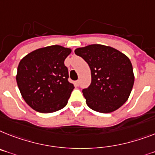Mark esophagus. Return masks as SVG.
<instances>
[{"mask_svg": "<svg viewBox=\"0 0 155 155\" xmlns=\"http://www.w3.org/2000/svg\"><path fill=\"white\" fill-rule=\"evenodd\" d=\"M74 85L75 86H78L79 85V81H74Z\"/></svg>", "mask_w": 155, "mask_h": 155, "instance_id": "esophagus-1", "label": "esophagus"}]
</instances>
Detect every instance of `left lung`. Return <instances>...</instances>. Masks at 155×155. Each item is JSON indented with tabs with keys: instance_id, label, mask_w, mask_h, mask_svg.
Returning <instances> with one entry per match:
<instances>
[{
	"instance_id": "8db88e82",
	"label": "left lung",
	"mask_w": 155,
	"mask_h": 155,
	"mask_svg": "<svg viewBox=\"0 0 155 155\" xmlns=\"http://www.w3.org/2000/svg\"><path fill=\"white\" fill-rule=\"evenodd\" d=\"M74 53L91 70V84L82 90L87 105L101 113L120 108L128 99L135 81L128 58L113 47L101 44L79 47Z\"/></svg>"
}]
</instances>
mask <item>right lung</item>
Returning <instances> with one entry per match:
<instances>
[{"instance_id":"obj_1","label":"right lung","mask_w":155,"mask_h":155,"mask_svg":"<svg viewBox=\"0 0 155 155\" xmlns=\"http://www.w3.org/2000/svg\"><path fill=\"white\" fill-rule=\"evenodd\" d=\"M71 49L53 45L37 49L20 60L16 82L22 97L31 108L51 113L67 104L74 89L68 81V69L64 65Z\"/></svg>"}]
</instances>
